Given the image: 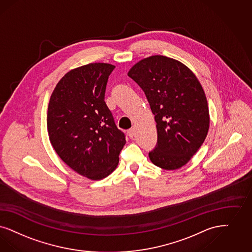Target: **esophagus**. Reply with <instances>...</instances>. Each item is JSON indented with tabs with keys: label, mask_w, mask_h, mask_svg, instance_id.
<instances>
[{
	"label": "esophagus",
	"mask_w": 252,
	"mask_h": 252,
	"mask_svg": "<svg viewBox=\"0 0 252 252\" xmlns=\"http://www.w3.org/2000/svg\"><path fill=\"white\" fill-rule=\"evenodd\" d=\"M127 135L130 139H133L135 136V128H131L129 130L127 131Z\"/></svg>",
	"instance_id": "obj_1"
}]
</instances>
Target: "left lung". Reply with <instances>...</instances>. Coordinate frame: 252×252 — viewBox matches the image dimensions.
Returning a JSON list of instances; mask_svg holds the SVG:
<instances>
[{
  "label": "left lung",
  "instance_id": "left-lung-1",
  "mask_svg": "<svg viewBox=\"0 0 252 252\" xmlns=\"http://www.w3.org/2000/svg\"><path fill=\"white\" fill-rule=\"evenodd\" d=\"M127 75L145 93L157 122L154 165L175 170L186 165L208 135L209 113L203 87L188 67L164 56L136 63Z\"/></svg>",
  "mask_w": 252,
  "mask_h": 252
}]
</instances>
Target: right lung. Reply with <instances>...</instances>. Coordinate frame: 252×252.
Returning <instances> with one entry per match:
<instances>
[{"label":"right lung","mask_w":252,"mask_h":252,"mask_svg":"<svg viewBox=\"0 0 252 252\" xmlns=\"http://www.w3.org/2000/svg\"><path fill=\"white\" fill-rule=\"evenodd\" d=\"M115 66L90 63L67 72L48 104L47 130L56 153L71 169L97 181L113 172L126 144L104 101Z\"/></svg>","instance_id":"obj_1"}]
</instances>
